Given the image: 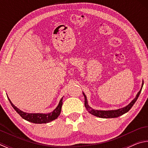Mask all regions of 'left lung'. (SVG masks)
<instances>
[{
  "label": "left lung",
  "instance_id": "obj_1",
  "mask_svg": "<svg viewBox=\"0 0 148 148\" xmlns=\"http://www.w3.org/2000/svg\"><path fill=\"white\" fill-rule=\"evenodd\" d=\"M143 85H144V81H142L141 89H140L139 92L137 93L136 97H135V98L132 100V101L130 102L127 106H125L123 108H121L117 109V110H95L93 108H92L91 106H89V105L88 104V102H87L86 95H85V93L83 92V95L85 98V107H86V108L87 109V111L89 112V113L93 115V116L96 117H101V118H114V117H117L119 116H121L124 114L128 112L129 111V110L131 108L132 106L134 105V104L136 102L138 98L140 92H141Z\"/></svg>",
  "mask_w": 148,
  "mask_h": 148
}]
</instances>
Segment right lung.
Returning a JSON list of instances; mask_svg holds the SVG:
<instances>
[{
	"mask_svg": "<svg viewBox=\"0 0 148 148\" xmlns=\"http://www.w3.org/2000/svg\"><path fill=\"white\" fill-rule=\"evenodd\" d=\"M10 102L12 105V106L14 108V109L18 113L20 116L22 118L27 120L29 122L33 123H37V124H42V123H47L51 122L53 121L57 117L61 114V107L62 105V98L60 100L59 102L58 106L56 107V108L55 109L53 112H50V113L47 114H43V113H27L21 111V110H19L18 108H17L16 106H14L12 103L10 99L8 98Z\"/></svg>",
	"mask_w": 148,
	"mask_h": 148,
	"instance_id": "right-lung-1",
	"label": "right lung"
}]
</instances>
